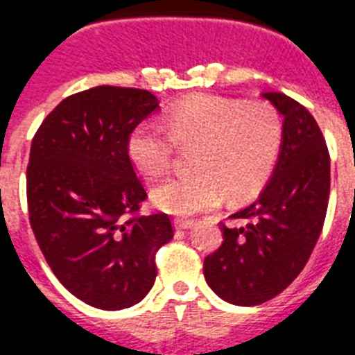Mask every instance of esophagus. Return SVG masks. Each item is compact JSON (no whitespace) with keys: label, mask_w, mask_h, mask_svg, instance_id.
I'll use <instances>...</instances> for the list:
<instances>
[{"label":"esophagus","mask_w":355,"mask_h":355,"mask_svg":"<svg viewBox=\"0 0 355 355\" xmlns=\"http://www.w3.org/2000/svg\"><path fill=\"white\" fill-rule=\"evenodd\" d=\"M193 225H195V220H186V218L175 220V227L182 229V231H186V229H191Z\"/></svg>","instance_id":"1"}]
</instances>
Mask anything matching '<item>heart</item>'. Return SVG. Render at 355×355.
<instances>
[{
  "mask_svg": "<svg viewBox=\"0 0 355 355\" xmlns=\"http://www.w3.org/2000/svg\"><path fill=\"white\" fill-rule=\"evenodd\" d=\"M284 142V122L267 103L193 95L169 108L164 124L144 121L128 135L126 151L146 178H159L173 162L175 146H195L191 173L157 186L159 209L177 216L209 211L222 202L251 198L267 184Z\"/></svg>",
  "mask_w": 355,
  "mask_h": 355,
  "instance_id": "heart-1",
  "label": "heart"
}]
</instances>
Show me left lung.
Masks as SVG:
<instances>
[{
	"instance_id": "obj_1",
	"label": "left lung",
	"mask_w": 355,
	"mask_h": 355,
	"mask_svg": "<svg viewBox=\"0 0 355 355\" xmlns=\"http://www.w3.org/2000/svg\"><path fill=\"white\" fill-rule=\"evenodd\" d=\"M284 117V142L269 184L251 205L220 225L222 245L204 260L205 282L223 302L251 306L293 284L323 229L330 195V157L323 133L305 106L265 92Z\"/></svg>"
}]
</instances>
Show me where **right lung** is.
I'll use <instances>...</instances> for the list:
<instances>
[{
  "mask_svg": "<svg viewBox=\"0 0 355 355\" xmlns=\"http://www.w3.org/2000/svg\"><path fill=\"white\" fill-rule=\"evenodd\" d=\"M157 110L151 92L95 86L61 101L32 141V231L55 278L95 309L144 300L157 278L155 252L173 238L168 214L133 216L146 191L128 135Z\"/></svg>",
  "mask_w": 355,
  "mask_h": 355,
  "instance_id": "obj_1",
  "label": "right lung"
}]
</instances>
